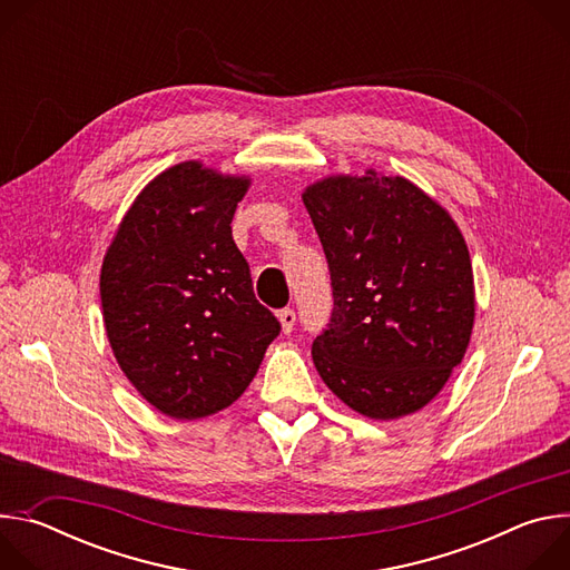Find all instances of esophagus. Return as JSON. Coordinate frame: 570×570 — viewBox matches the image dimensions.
Instances as JSON below:
<instances>
[{"label": "esophagus", "instance_id": "esophagus-1", "mask_svg": "<svg viewBox=\"0 0 570 570\" xmlns=\"http://www.w3.org/2000/svg\"><path fill=\"white\" fill-rule=\"evenodd\" d=\"M277 317H279V324H282V332L291 334L293 332V324H295V311L293 308H282L277 313Z\"/></svg>", "mask_w": 570, "mask_h": 570}]
</instances>
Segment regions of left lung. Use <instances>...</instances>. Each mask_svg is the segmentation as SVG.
<instances>
[{"mask_svg": "<svg viewBox=\"0 0 570 570\" xmlns=\"http://www.w3.org/2000/svg\"><path fill=\"white\" fill-rule=\"evenodd\" d=\"M330 262L334 311L311 347L327 387L363 417L422 411L462 363L473 271L451 214L401 176H330L302 194Z\"/></svg>", "mask_w": 570, "mask_h": 570, "instance_id": "1", "label": "left lung"}]
</instances>
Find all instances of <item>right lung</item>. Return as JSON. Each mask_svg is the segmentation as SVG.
Masks as SVG:
<instances>
[{
	"mask_svg": "<svg viewBox=\"0 0 570 570\" xmlns=\"http://www.w3.org/2000/svg\"><path fill=\"white\" fill-rule=\"evenodd\" d=\"M248 189V176L180 161L139 191L106 250L99 288L112 354L167 417L227 409L279 334L232 238Z\"/></svg>",
	"mask_w": 570,
	"mask_h": 570,
	"instance_id": "add662e5",
	"label": "right lung"
}]
</instances>
